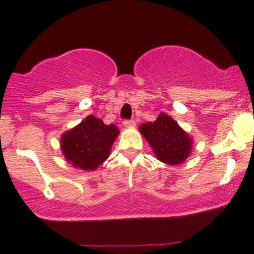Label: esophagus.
Here are the masks:
<instances>
[{"label": "esophagus", "mask_w": 254, "mask_h": 254, "mask_svg": "<svg viewBox=\"0 0 254 254\" xmlns=\"http://www.w3.org/2000/svg\"><path fill=\"white\" fill-rule=\"evenodd\" d=\"M123 124L125 127H132L136 125V122L135 121H124Z\"/></svg>", "instance_id": "obj_1"}]
</instances>
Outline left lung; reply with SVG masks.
<instances>
[{
    "label": "left lung",
    "instance_id": "obj_1",
    "mask_svg": "<svg viewBox=\"0 0 254 254\" xmlns=\"http://www.w3.org/2000/svg\"><path fill=\"white\" fill-rule=\"evenodd\" d=\"M139 132L153 148L156 159L167 165H182L192 151L193 139L170 116L161 112L155 122L142 124Z\"/></svg>",
    "mask_w": 254,
    "mask_h": 254
}]
</instances>
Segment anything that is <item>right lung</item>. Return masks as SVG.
<instances>
[{
    "mask_svg": "<svg viewBox=\"0 0 254 254\" xmlns=\"http://www.w3.org/2000/svg\"><path fill=\"white\" fill-rule=\"evenodd\" d=\"M119 135L115 124L106 125L101 119L88 116L61 137L64 159L72 167L94 171L110 156L111 147Z\"/></svg>",
    "mask_w": 254,
    "mask_h": 254,
    "instance_id": "1",
    "label": "right lung"
}]
</instances>
